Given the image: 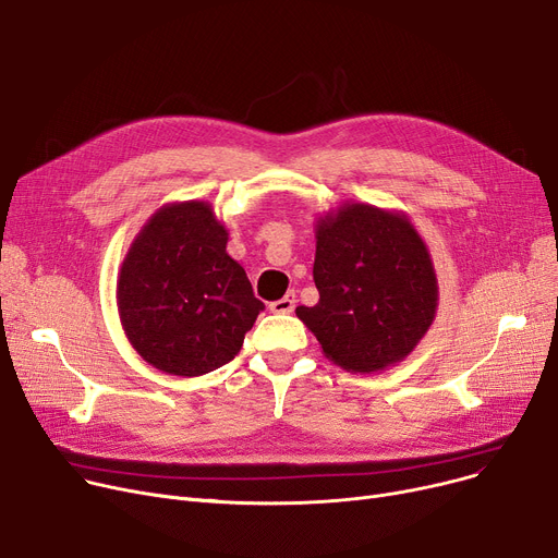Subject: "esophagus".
Returning a JSON list of instances; mask_svg holds the SVG:
<instances>
[{
	"label": "esophagus",
	"mask_w": 558,
	"mask_h": 558,
	"mask_svg": "<svg viewBox=\"0 0 558 558\" xmlns=\"http://www.w3.org/2000/svg\"><path fill=\"white\" fill-rule=\"evenodd\" d=\"M293 308H295V295H286L277 302H270L272 313H293Z\"/></svg>",
	"instance_id": "obj_1"
}]
</instances>
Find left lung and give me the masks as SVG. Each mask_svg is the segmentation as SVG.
I'll list each match as a JSON object with an SVG mask.
<instances>
[{
  "mask_svg": "<svg viewBox=\"0 0 558 558\" xmlns=\"http://www.w3.org/2000/svg\"><path fill=\"white\" fill-rule=\"evenodd\" d=\"M313 279L320 302L295 313L354 375L404 361L436 317L434 260L402 210L348 202L317 218Z\"/></svg>",
  "mask_w": 558,
  "mask_h": 558,
  "instance_id": "obj_1",
  "label": "left lung"
}]
</instances>
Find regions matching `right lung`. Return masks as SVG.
<instances>
[{
  "mask_svg": "<svg viewBox=\"0 0 558 558\" xmlns=\"http://www.w3.org/2000/svg\"><path fill=\"white\" fill-rule=\"evenodd\" d=\"M227 241L208 202H172L143 225L122 260V329L166 375L199 377L229 363L265 308Z\"/></svg>",
  "mask_w": 558,
  "mask_h": 558,
  "instance_id": "obj_1",
  "label": "right lung"
}]
</instances>
